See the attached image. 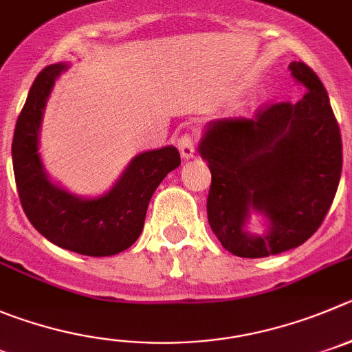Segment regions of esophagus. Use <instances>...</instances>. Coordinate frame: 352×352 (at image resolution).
Instances as JSON below:
<instances>
[{
  "instance_id": "1",
  "label": "esophagus",
  "mask_w": 352,
  "mask_h": 352,
  "mask_svg": "<svg viewBox=\"0 0 352 352\" xmlns=\"http://www.w3.org/2000/svg\"><path fill=\"white\" fill-rule=\"evenodd\" d=\"M177 146H179L180 156H182L184 160H191V157H195L196 146L191 133H184V135L179 139V142H177Z\"/></svg>"
}]
</instances>
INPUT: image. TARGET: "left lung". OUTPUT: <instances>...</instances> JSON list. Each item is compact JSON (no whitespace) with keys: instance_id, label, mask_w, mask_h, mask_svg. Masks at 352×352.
I'll return each instance as SVG.
<instances>
[{"instance_id":"1","label":"left lung","mask_w":352,"mask_h":352,"mask_svg":"<svg viewBox=\"0 0 352 352\" xmlns=\"http://www.w3.org/2000/svg\"><path fill=\"white\" fill-rule=\"evenodd\" d=\"M305 88L254 120L210 121L199 154L212 172L206 212L213 234L238 257L281 254L311 238L330 210L342 172V139L327 90L304 62L288 65ZM266 231H248L250 215Z\"/></svg>"}]
</instances>
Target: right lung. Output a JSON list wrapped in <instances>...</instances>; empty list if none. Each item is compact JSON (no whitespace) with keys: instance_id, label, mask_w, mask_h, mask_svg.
<instances>
[{"instance_id":"1","label":"right lung","mask_w":352,"mask_h":352,"mask_svg":"<svg viewBox=\"0 0 352 352\" xmlns=\"http://www.w3.org/2000/svg\"><path fill=\"white\" fill-rule=\"evenodd\" d=\"M67 69L60 62L39 72L15 124L12 160L19 198L29 222L48 241L81 255L109 257L137 241L151 198L180 165V154L173 146L137 154L109 191L95 198L54 182L39 154V131L55 81Z\"/></svg>"}]
</instances>
